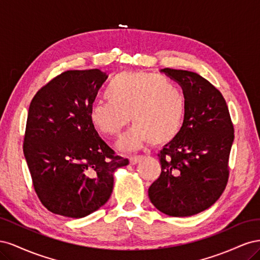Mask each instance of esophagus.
Listing matches in <instances>:
<instances>
[{
	"label": "esophagus",
	"instance_id": "34e87169",
	"mask_svg": "<svg viewBox=\"0 0 260 260\" xmlns=\"http://www.w3.org/2000/svg\"><path fill=\"white\" fill-rule=\"evenodd\" d=\"M142 159H143V156H132V157H130V162H131V165H137Z\"/></svg>",
	"mask_w": 260,
	"mask_h": 260
}]
</instances>
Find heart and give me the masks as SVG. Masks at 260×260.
<instances>
[{
    "label": "heart",
    "instance_id": "1",
    "mask_svg": "<svg viewBox=\"0 0 260 260\" xmlns=\"http://www.w3.org/2000/svg\"><path fill=\"white\" fill-rule=\"evenodd\" d=\"M104 94L107 101L91 104L89 119L102 135L114 137L119 135L130 117L135 124L117 142L121 151H137L147 142L165 144L182 127L184 95L164 76L123 72L108 82Z\"/></svg>",
    "mask_w": 260,
    "mask_h": 260
}]
</instances>
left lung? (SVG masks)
Returning a JSON list of instances; mask_svg holds the SVG:
<instances>
[{"instance_id": "8db88e82", "label": "left lung", "mask_w": 260, "mask_h": 260, "mask_svg": "<svg viewBox=\"0 0 260 260\" xmlns=\"http://www.w3.org/2000/svg\"><path fill=\"white\" fill-rule=\"evenodd\" d=\"M160 72L182 88L185 114L178 135L158 154L161 172L148 198L162 214L188 217L214 205L223 193L234 129L222 94L205 78L181 69Z\"/></svg>"}]
</instances>
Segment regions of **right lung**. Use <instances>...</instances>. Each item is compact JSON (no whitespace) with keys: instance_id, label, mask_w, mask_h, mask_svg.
<instances>
[{"instance_id":"1","label":"right lung","mask_w":260,"mask_h":260,"mask_svg":"<svg viewBox=\"0 0 260 260\" xmlns=\"http://www.w3.org/2000/svg\"><path fill=\"white\" fill-rule=\"evenodd\" d=\"M100 69L68 70L39 90L29 106L23 154L34 187L53 214L83 218L107 203L116 156L89 119V108L107 79Z\"/></svg>"}]
</instances>
